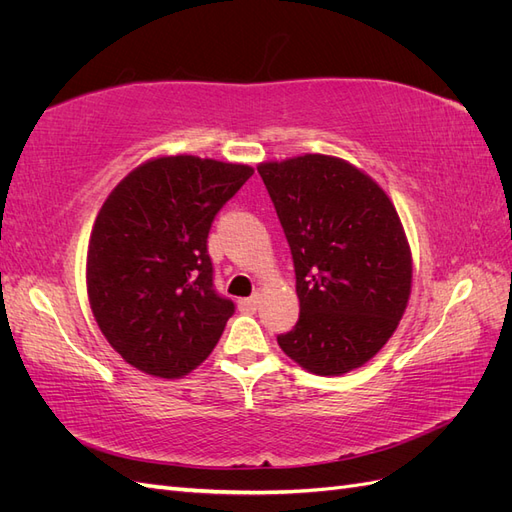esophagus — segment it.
<instances>
[{
  "instance_id": "34e87169",
  "label": "esophagus",
  "mask_w": 512,
  "mask_h": 512,
  "mask_svg": "<svg viewBox=\"0 0 512 512\" xmlns=\"http://www.w3.org/2000/svg\"><path fill=\"white\" fill-rule=\"evenodd\" d=\"M258 303H260V294H252V297L239 301V309L241 312H256Z\"/></svg>"
}]
</instances>
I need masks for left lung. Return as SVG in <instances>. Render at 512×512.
<instances>
[{"instance_id": "obj_1", "label": "left lung", "mask_w": 512, "mask_h": 512, "mask_svg": "<svg viewBox=\"0 0 512 512\" xmlns=\"http://www.w3.org/2000/svg\"><path fill=\"white\" fill-rule=\"evenodd\" d=\"M294 262L299 320L277 344L318 376L361 367L393 335L412 284L393 203L352 164L307 153L258 166Z\"/></svg>"}]
</instances>
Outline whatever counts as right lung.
Segmentation results:
<instances>
[{
    "mask_svg": "<svg viewBox=\"0 0 512 512\" xmlns=\"http://www.w3.org/2000/svg\"><path fill=\"white\" fill-rule=\"evenodd\" d=\"M250 166L170 156L123 179L102 205L87 252L91 312L136 369L181 378L203 363L235 314L213 284L215 215Z\"/></svg>",
    "mask_w": 512,
    "mask_h": 512,
    "instance_id": "add662e5",
    "label": "right lung"
}]
</instances>
